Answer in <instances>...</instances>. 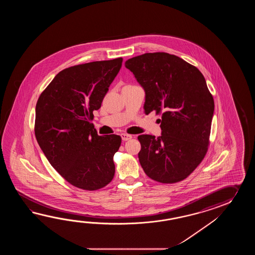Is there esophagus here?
I'll return each mask as SVG.
<instances>
[{"label": "esophagus", "instance_id": "1", "mask_svg": "<svg viewBox=\"0 0 255 255\" xmlns=\"http://www.w3.org/2000/svg\"><path fill=\"white\" fill-rule=\"evenodd\" d=\"M121 137H122V140H129V139L132 138V135H129V134H126V133H123V134H121Z\"/></svg>", "mask_w": 255, "mask_h": 255}]
</instances>
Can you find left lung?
Wrapping results in <instances>:
<instances>
[{
    "mask_svg": "<svg viewBox=\"0 0 255 255\" xmlns=\"http://www.w3.org/2000/svg\"><path fill=\"white\" fill-rule=\"evenodd\" d=\"M145 90L144 110L161 114V135H140L138 158L161 183L186 179L206 155L214 101L200 70L179 56L146 53L126 61Z\"/></svg>",
    "mask_w": 255,
    "mask_h": 255,
    "instance_id": "obj_1",
    "label": "left lung"
}]
</instances>
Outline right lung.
<instances>
[{"label": "right lung", "instance_id": "obj_1", "mask_svg": "<svg viewBox=\"0 0 255 255\" xmlns=\"http://www.w3.org/2000/svg\"><path fill=\"white\" fill-rule=\"evenodd\" d=\"M123 59L97 61L59 72L40 95L34 133L50 164L75 187L96 190L115 175L120 135H99L91 120Z\"/></svg>", "mask_w": 255, "mask_h": 255}]
</instances>
